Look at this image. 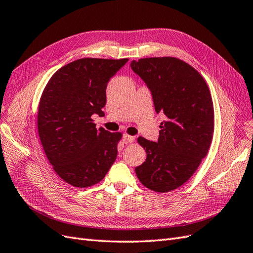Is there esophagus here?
Listing matches in <instances>:
<instances>
[{
    "mask_svg": "<svg viewBox=\"0 0 253 253\" xmlns=\"http://www.w3.org/2000/svg\"><path fill=\"white\" fill-rule=\"evenodd\" d=\"M134 140H135V138H134L133 136L127 135V134L124 135V141H125V143H132V142H134Z\"/></svg>",
    "mask_w": 253,
    "mask_h": 253,
    "instance_id": "esophagus-1",
    "label": "esophagus"
}]
</instances>
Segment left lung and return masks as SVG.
<instances>
[{
  "mask_svg": "<svg viewBox=\"0 0 253 253\" xmlns=\"http://www.w3.org/2000/svg\"><path fill=\"white\" fill-rule=\"evenodd\" d=\"M131 67L147 83L156 112L166 116L157 142L137 139L147 159L135 172L145 188L170 192L191 178L209 151L214 131L210 90L203 76L177 58L133 60Z\"/></svg>",
  "mask_w": 253,
  "mask_h": 253,
  "instance_id": "1",
  "label": "left lung"
}]
</instances>
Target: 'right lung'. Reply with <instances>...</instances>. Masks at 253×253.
I'll use <instances>...</instances> for the list:
<instances>
[{"label": "right lung", "mask_w": 253, "mask_h": 253, "mask_svg": "<svg viewBox=\"0 0 253 253\" xmlns=\"http://www.w3.org/2000/svg\"><path fill=\"white\" fill-rule=\"evenodd\" d=\"M127 60L73 61L53 74L42 91L38 133L52 170L68 185H96L116 160L122 134L97 129L93 115H104L106 86Z\"/></svg>", "instance_id": "right-lung-1"}]
</instances>
